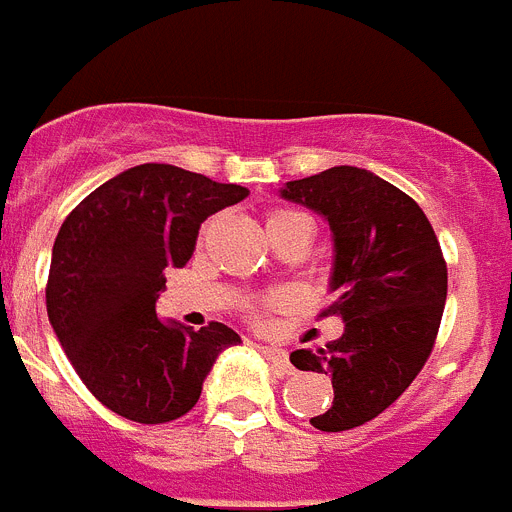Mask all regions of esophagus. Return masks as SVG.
Listing matches in <instances>:
<instances>
[{"label":"esophagus","mask_w":512,"mask_h":512,"mask_svg":"<svg viewBox=\"0 0 512 512\" xmlns=\"http://www.w3.org/2000/svg\"><path fill=\"white\" fill-rule=\"evenodd\" d=\"M259 354L264 356L266 361H269L271 366H277L279 372H289V369H292V366H289V359H287V351H284V348H279V346H264V343H259Z\"/></svg>","instance_id":"1"}]
</instances>
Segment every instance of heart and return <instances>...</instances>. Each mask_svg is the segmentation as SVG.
<instances>
[{
	"instance_id": "obj_1",
	"label": "heart",
	"mask_w": 512,
	"mask_h": 512,
	"mask_svg": "<svg viewBox=\"0 0 512 512\" xmlns=\"http://www.w3.org/2000/svg\"><path fill=\"white\" fill-rule=\"evenodd\" d=\"M295 225H310V220H307L302 212H295V210H271L269 217H266V233L269 235L277 233V230L295 228Z\"/></svg>"
}]
</instances>
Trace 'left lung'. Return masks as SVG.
Wrapping results in <instances>:
<instances>
[{
    "label": "left lung",
    "mask_w": 512,
    "mask_h": 512,
    "mask_svg": "<svg viewBox=\"0 0 512 512\" xmlns=\"http://www.w3.org/2000/svg\"><path fill=\"white\" fill-rule=\"evenodd\" d=\"M282 200L318 212L333 235L330 292L323 315L343 320V336L289 361L333 379V405L310 418L338 433L387 410L431 356L446 305V261L428 217L374 171L333 166L287 182Z\"/></svg>",
    "instance_id": "obj_1"
}]
</instances>
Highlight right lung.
Returning a JSON list of instances; mask_svg holds the SVG:
<instances>
[{"label":"right lung","instance_id":"1","mask_svg":"<svg viewBox=\"0 0 512 512\" xmlns=\"http://www.w3.org/2000/svg\"><path fill=\"white\" fill-rule=\"evenodd\" d=\"M248 197L171 164L112 176L63 220L45 305L81 382L135 423H169L197 405L212 364L241 336L223 323L194 330L156 315L164 271L192 259L200 225Z\"/></svg>","mask_w":512,"mask_h":512}]
</instances>
